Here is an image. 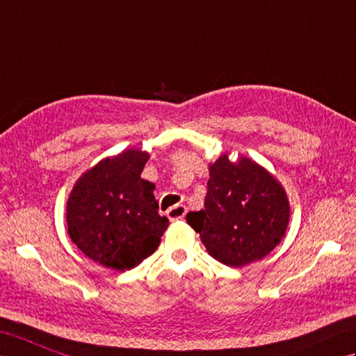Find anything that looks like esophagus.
Segmentation results:
<instances>
[{
	"instance_id": "esophagus-1",
	"label": "esophagus",
	"mask_w": 356,
	"mask_h": 356,
	"mask_svg": "<svg viewBox=\"0 0 356 356\" xmlns=\"http://www.w3.org/2000/svg\"><path fill=\"white\" fill-rule=\"evenodd\" d=\"M186 213H187V209L184 207V205H181V204L173 205V207H170L168 210V218L170 220H181V219H184Z\"/></svg>"
}]
</instances>
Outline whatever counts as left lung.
Returning a JSON list of instances; mask_svg holds the SVG:
<instances>
[{
	"label": "left lung",
	"mask_w": 356,
	"mask_h": 356,
	"mask_svg": "<svg viewBox=\"0 0 356 356\" xmlns=\"http://www.w3.org/2000/svg\"><path fill=\"white\" fill-rule=\"evenodd\" d=\"M187 222L213 259L241 268L280 243L289 222V201L262 165L247 156L232 163L224 154L210 164L204 210L187 213Z\"/></svg>",
	"instance_id": "obj_1"
}]
</instances>
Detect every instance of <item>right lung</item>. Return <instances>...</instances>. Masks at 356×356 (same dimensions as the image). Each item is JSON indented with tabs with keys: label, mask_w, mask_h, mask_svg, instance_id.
I'll use <instances>...</instances> for the list:
<instances>
[{
	"label": "right lung",
	"mask_w": 356,
	"mask_h": 356,
	"mask_svg": "<svg viewBox=\"0 0 356 356\" xmlns=\"http://www.w3.org/2000/svg\"><path fill=\"white\" fill-rule=\"evenodd\" d=\"M147 152L128 149L77 179L67 202L68 234L86 257L115 271L131 270L156 250L169 219L158 215L143 179Z\"/></svg>",
	"instance_id": "obj_1"
}]
</instances>
